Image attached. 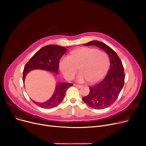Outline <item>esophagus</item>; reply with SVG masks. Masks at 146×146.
Here are the masks:
<instances>
[{"mask_svg":"<svg viewBox=\"0 0 146 146\" xmlns=\"http://www.w3.org/2000/svg\"><path fill=\"white\" fill-rule=\"evenodd\" d=\"M74 86H76V87H78V88H80L82 87V85H77V84H74Z\"/></svg>","mask_w":146,"mask_h":146,"instance_id":"34e87169","label":"esophagus"}]
</instances>
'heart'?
Listing matches in <instances>:
<instances>
[{
  "mask_svg": "<svg viewBox=\"0 0 146 146\" xmlns=\"http://www.w3.org/2000/svg\"><path fill=\"white\" fill-rule=\"evenodd\" d=\"M110 60L108 55L102 51L89 47H79L70 52V57L64 56L59 61V67L64 77L72 79L78 71L77 80L90 83L101 80L108 71Z\"/></svg>",
  "mask_w": 146,
  "mask_h": 146,
  "instance_id": "heart-1",
  "label": "heart"
}]
</instances>
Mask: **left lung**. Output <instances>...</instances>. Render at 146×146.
<instances>
[{
    "instance_id": "1",
    "label": "left lung",
    "mask_w": 146,
    "mask_h": 146,
    "mask_svg": "<svg viewBox=\"0 0 146 146\" xmlns=\"http://www.w3.org/2000/svg\"><path fill=\"white\" fill-rule=\"evenodd\" d=\"M95 45L104 50L110 58V70L104 79L89 88V94L82 100L92 108L102 110L108 108L116 101L124 86L125 73L124 67L117 54L102 42L92 41L84 44Z\"/></svg>"
}]
</instances>
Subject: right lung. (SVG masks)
<instances>
[{
	"instance_id": "right-lung-1",
	"label": "right lung",
	"mask_w": 146,
	"mask_h": 146,
	"mask_svg": "<svg viewBox=\"0 0 146 146\" xmlns=\"http://www.w3.org/2000/svg\"><path fill=\"white\" fill-rule=\"evenodd\" d=\"M67 51V48L56 45H48L41 48L31 58L24 67L23 82H24L27 73L35 69H41L58 74L60 59ZM72 85H73V83L58 82L54 94L48 101L42 103L32 101L41 108L44 109L52 108L62 102L66 90Z\"/></svg>"
}]
</instances>
